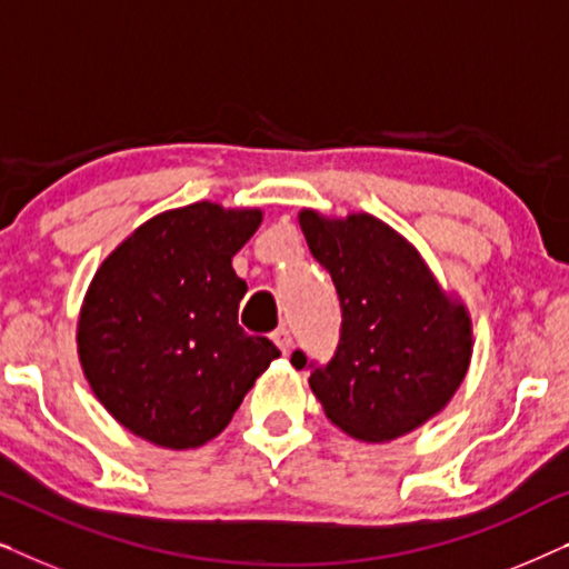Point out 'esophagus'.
I'll list each match as a JSON object with an SVG mask.
<instances>
[{"label": "esophagus", "mask_w": 569, "mask_h": 569, "mask_svg": "<svg viewBox=\"0 0 569 569\" xmlns=\"http://www.w3.org/2000/svg\"><path fill=\"white\" fill-rule=\"evenodd\" d=\"M271 339H274V345L282 349V355H290L292 349V333L290 329H277L274 333H271Z\"/></svg>", "instance_id": "esophagus-1"}]
</instances>
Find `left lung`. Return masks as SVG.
I'll return each mask as SVG.
<instances>
[{"label":"left lung","instance_id":"left-lung-1","mask_svg":"<svg viewBox=\"0 0 569 569\" xmlns=\"http://www.w3.org/2000/svg\"><path fill=\"white\" fill-rule=\"evenodd\" d=\"M313 259L331 274L341 308L337 352L310 370L326 417L357 440L401 438L450 401L471 362V318L450 300L417 248L372 214L326 220L302 209Z\"/></svg>","mask_w":569,"mask_h":569}]
</instances>
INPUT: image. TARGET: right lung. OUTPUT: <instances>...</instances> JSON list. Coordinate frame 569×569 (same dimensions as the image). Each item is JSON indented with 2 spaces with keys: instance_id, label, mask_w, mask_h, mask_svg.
<instances>
[{
  "instance_id": "add662e5",
  "label": "right lung",
  "mask_w": 569,
  "mask_h": 569,
  "mask_svg": "<svg viewBox=\"0 0 569 569\" xmlns=\"http://www.w3.org/2000/svg\"><path fill=\"white\" fill-rule=\"evenodd\" d=\"M259 224V209H170L139 224L92 277L77 323L84 378L139 438L204 446L279 357L238 326L248 287L232 256Z\"/></svg>"
}]
</instances>
